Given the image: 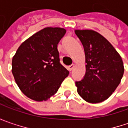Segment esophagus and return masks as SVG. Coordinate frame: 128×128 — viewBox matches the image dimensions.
Instances as JSON below:
<instances>
[{"label": "esophagus", "mask_w": 128, "mask_h": 128, "mask_svg": "<svg viewBox=\"0 0 128 128\" xmlns=\"http://www.w3.org/2000/svg\"><path fill=\"white\" fill-rule=\"evenodd\" d=\"M74 66H75L74 64H71V65H70V66H68V70H69L70 71H71V70L74 68Z\"/></svg>", "instance_id": "1"}]
</instances>
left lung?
Returning a JSON list of instances; mask_svg holds the SVG:
<instances>
[{
	"label": "left lung",
	"mask_w": 128,
	"mask_h": 128,
	"mask_svg": "<svg viewBox=\"0 0 128 128\" xmlns=\"http://www.w3.org/2000/svg\"><path fill=\"white\" fill-rule=\"evenodd\" d=\"M84 50L86 72L82 81L76 82L78 95L86 102L96 104L108 99L120 84L124 65L112 44L98 32L75 30Z\"/></svg>",
	"instance_id": "left-lung-1"
}]
</instances>
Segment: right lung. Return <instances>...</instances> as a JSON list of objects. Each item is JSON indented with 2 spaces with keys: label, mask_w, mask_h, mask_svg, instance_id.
I'll return each instance as SVG.
<instances>
[{
  "label": "right lung",
  "mask_w": 128,
  "mask_h": 128,
  "mask_svg": "<svg viewBox=\"0 0 128 128\" xmlns=\"http://www.w3.org/2000/svg\"><path fill=\"white\" fill-rule=\"evenodd\" d=\"M66 30L46 27L23 42L12 58L15 82L28 98L46 101L55 95L69 71L60 63L58 44Z\"/></svg>",
  "instance_id": "1"
}]
</instances>
